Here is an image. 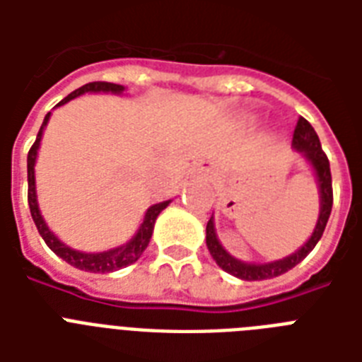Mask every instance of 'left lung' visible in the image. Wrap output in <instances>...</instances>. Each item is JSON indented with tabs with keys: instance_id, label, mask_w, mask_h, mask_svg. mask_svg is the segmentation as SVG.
<instances>
[{
	"instance_id": "obj_1",
	"label": "left lung",
	"mask_w": 362,
	"mask_h": 362,
	"mask_svg": "<svg viewBox=\"0 0 362 362\" xmlns=\"http://www.w3.org/2000/svg\"><path fill=\"white\" fill-rule=\"evenodd\" d=\"M291 146L293 150H297L308 161V165L314 170L315 180H317V189H320V216H317V223H315L314 233L310 235L308 240L304 242L303 246L298 247L295 253H291V255L278 259V261H270V263H246V261L233 257L231 253L221 246L220 238L216 235L214 214H212V218L206 223V247H209L210 255L214 257L216 263L220 264V269H223L229 274L237 276L240 280H270V278H276V276L286 274L287 270H291L295 264L300 263L314 250L323 231H325V226L327 221H329L332 209L331 165H329L325 152L321 150L320 136L314 131V127L308 124V120L298 118L295 133H293Z\"/></svg>"
}]
</instances>
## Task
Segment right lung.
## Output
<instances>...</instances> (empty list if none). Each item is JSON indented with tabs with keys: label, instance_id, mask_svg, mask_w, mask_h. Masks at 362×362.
Returning a JSON list of instances; mask_svg holds the SVG:
<instances>
[{
	"label": "right lung",
	"instance_id": "add662e5",
	"mask_svg": "<svg viewBox=\"0 0 362 362\" xmlns=\"http://www.w3.org/2000/svg\"><path fill=\"white\" fill-rule=\"evenodd\" d=\"M101 92L120 95V93L125 92V86H122V84H112V82H90V84H84L82 88L75 90L73 93H69L65 99H62L56 107H62V105L69 103L71 99L78 98V95H84V93H101ZM48 120H50V112L45 116L41 129H39V133H37L35 142H33V146L30 148V153H28V203H30L31 218H33V221H35L39 235L42 237V240L47 242V246L50 247L58 257L64 259L65 263L73 264L75 269L86 270V272H101V274H105V272H115V270L124 269V267H127V264L135 263L136 259L142 255V252L148 247V242H150V238H152L153 226H156L158 216L161 214V210H165L167 206H169L173 199L152 204V206L146 210V214H144V218H142L141 226H139L135 235L125 242V244H122V246L110 247V250H105V252L88 253L64 244V242L59 240V238L56 237L50 229H48L47 221H45V218L41 216V210H39V203H37L35 161H37L39 146H41L42 133H45V127H47Z\"/></svg>",
	"mask_w": 362,
	"mask_h": 362
}]
</instances>
